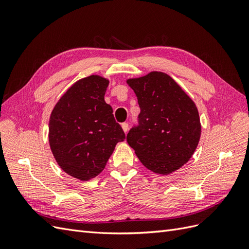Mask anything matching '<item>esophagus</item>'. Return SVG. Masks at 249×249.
<instances>
[{
    "label": "esophagus",
    "mask_w": 249,
    "mask_h": 249,
    "mask_svg": "<svg viewBox=\"0 0 249 249\" xmlns=\"http://www.w3.org/2000/svg\"><path fill=\"white\" fill-rule=\"evenodd\" d=\"M122 127H123V130H124V133H126L127 131H129V124H127L126 123L122 124Z\"/></svg>",
    "instance_id": "esophagus-1"
}]
</instances>
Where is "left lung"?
Instances as JSON below:
<instances>
[{
  "instance_id": "left-lung-1",
  "label": "left lung",
  "mask_w": 249,
  "mask_h": 249,
  "mask_svg": "<svg viewBox=\"0 0 249 249\" xmlns=\"http://www.w3.org/2000/svg\"><path fill=\"white\" fill-rule=\"evenodd\" d=\"M140 107L138 125L126 141L140 162L158 175H169L190 160L201 124L196 105L167 73L150 71L126 80Z\"/></svg>"
}]
</instances>
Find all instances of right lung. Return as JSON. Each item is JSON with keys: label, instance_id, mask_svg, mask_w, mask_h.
I'll return each instance as SVG.
<instances>
[{"label": "right lung", "instance_id": "1", "mask_svg": "<svg viewBox=\"0 0 249 249\" xmlns=\"http://www.w3.org/2000/svg\"><path fill=\"white\" fill-rule=\"evenodd\" d=\"M109 80L97 74L77 81L52 111L49 141L58 165L80 180L99 176L124 132L105 102Z\"/></svg>", "mask_w": 249, "mask_h": 249}]
</instances>
